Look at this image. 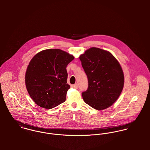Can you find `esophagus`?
I'll return each mask as SVG.
<instances>
[{"label":"esophagus","instance_id":"34e87169","mask_svg":"<svg viewBox=\"0 0 150 150\" xmlns=\"http://www.w3.org/2000/svg\"><path fill=\"white\" fill-rule=\"evenodd\" d=\"M74 87L75 88H76V89H77L78 88H79V84H75L74 85Z\"/></svg>","mask_w":150,"mask_h":150}]
</instances>
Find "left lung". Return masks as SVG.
<instances>
[{"instance_id": "obj_1", "label": "left lung", "mask_w": 150, "mask_h": 150, "mask_svg": "<svg viewBox=\"0 0 150 150\" xmlns=\"http://www.w3.org/2000/svg\"><path fill=\"white\" fill-rule=\"evenodd\" d=\"M88 86L82 92L84 102L98 110L111 106L120 96L124 84L121 65L108 51L92 47L80 56Z\"/></svg>"}]
</instances>
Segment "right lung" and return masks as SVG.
<instances>
[{
  "mask_svg": "<svg viewBox=\"0 0 150 150\" xmlns=\"http://www.w3.org/2000/svg\"><path fill=\"white\" fill-rule=\"evenodd\" d=\"M74 57L59 49L39 52L30 61L25 74L27 91L40 107L51 109L64 103L70 86L66 66Z\"/></svg>",
  "mask_w": 150,
  "mask_h": 150,
  "instance_id": "right-lung-1",
  "label": "right lung"
}]
</instances>
